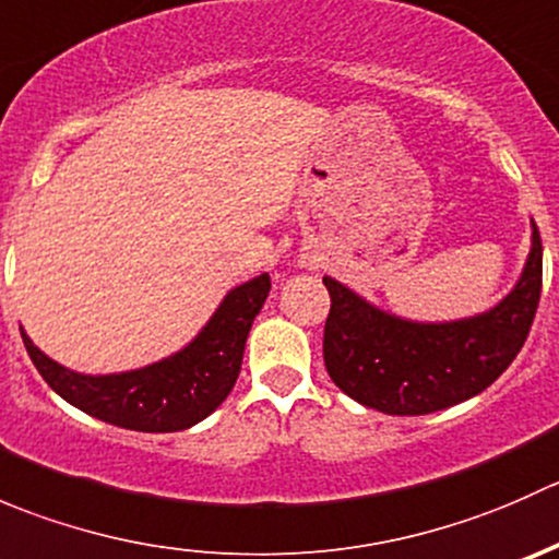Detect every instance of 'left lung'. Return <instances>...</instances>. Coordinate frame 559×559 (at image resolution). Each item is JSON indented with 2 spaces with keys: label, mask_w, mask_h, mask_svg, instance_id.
Instances as JSON below:
<instances>
[{
  "label": "left lung",
  "mask_w": 559,
  "mask_h": 559,
  "mask_svg": "<svg viewBox=\"0 0 559 559\" xmlns=\"http://www.w3.org/2000/svg\"><path fill=\"white\" fill-rule=\"evenodd\" d=\"M544 246H533L522 278L492 311L443 324H421L379 311L326 275L330 316L324 365L337 389L368 408L421 416L484 392L527 341L540 300Z\"/></svg>",
  "instance_id": "1"
}]
</instances>
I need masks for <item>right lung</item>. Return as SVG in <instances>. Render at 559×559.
Instances as JSON below:
<instances>
[{"label":"right lung","mask_w":559,"mask_h":559,"mask_svg":"<svg viewBox=\"0 0 559 559\" xmlns=\"http://www.w3.org/2000/svg\"><path fill=\"white\" fill-rule=\"evenodd\" d=\"M267 295V273L235 286L189 346L129 373H75L45 357L24 330L21 337L45 384L70 405L127 430L178 432L211 416L233 392L248 330Z\"/></svg>","instance_id":"add662e5"}]
</instances>
